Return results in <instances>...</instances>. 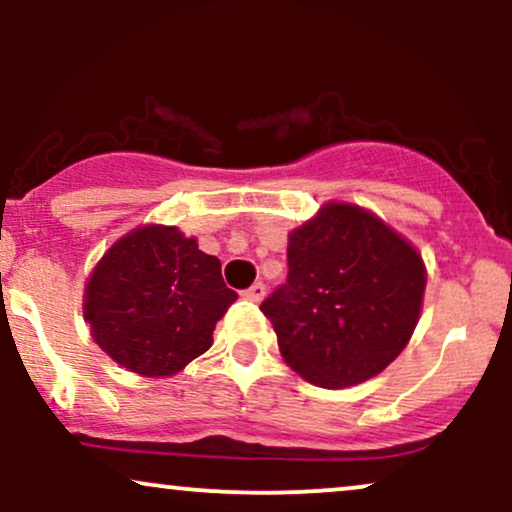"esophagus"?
Here are the masks:
<instances>
[{"label": "esophagus", "mask_w": 512, "mask_h": 512, "mask_svg": "<svg viewBox=\"0 0 512 512\" xmlns=\"http://www.w3.org/2000/svg\"><path fill=\"white\" fill-rule=\"evenodd\" d=\"M264 291H267V286L262 284V281H255V284L250 286V289L243 291V298H248V301H262L264 298Z\"/></svg>", "instance_id": "1"}]
</instances>
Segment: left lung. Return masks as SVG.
I'll return each mask as SVG.
<instances>
[{"label":"left lung","mask_w":512,"mask_h":512,"mask_svg":"<svg viewBox=\"0 0 512 512\" xmlns=\"http://www.w3.org/2000/svg\"><path fill=\"white\" fill-rule=\"evenodd\" d=\"M421 255L378 216L327 204L289 236L286 284L264 298L284 361L313 385H358L399 356L421 313Z\"/></svg>","instance_id":"left-lung-1"}]
</instances>
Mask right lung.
Listing matches in <instances>:
<instances>
[{
    "label": "right lung",
    "mask_w": 512,
    "mask_h": 512,
    "mask_svg": "<svg viewBox=\"0 0 512 512\" xmlns=\"http://www.w3.org/2000/svg\"><path fill=\"white\" fill-rule=\"evenodd\" d=\"M238 293L219 257L178 228L144 226L117 240L86 284L84 317L113 361L139 375H173L211 346Z\"/></svg>",
    "instance_id": "1"
}]
</instances>
